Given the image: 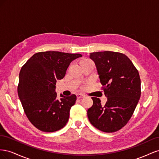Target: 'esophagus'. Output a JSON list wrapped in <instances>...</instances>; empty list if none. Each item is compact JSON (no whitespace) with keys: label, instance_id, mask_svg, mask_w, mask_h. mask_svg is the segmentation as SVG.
<instances>
[{"label":"esophagus","instance_id":"1","mask_svg":"<svg viewBox=\"0 0 159 159\" xmlns=\"http://www.w3.org/2000/svg\"><path fill=\"white\" fill-rule=\"evenodd\" d=\"M76 96H77V98H78V99H80V98H84V95L80 94V93H78V94L76 95Z\"/></svg>","mask_w":159,"mask_h":159}]
</instances>
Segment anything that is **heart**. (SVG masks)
Masks as SVG:
<instances>
[{
    "label": "heart",
    "mask_w": 159,
    "mask_h": 159,
    "mask_svg": "<svg viewBox=\"0 0 159 159\" xmlns=\"http://www.w3.org/2000/svg\"><path fill=\"white\" fill-rule=\"evenodd\" d=\"M88 60H84V61H87Z\"/></svg>",
    "instance_id": "1"
}]
</instances>
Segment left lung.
<instances>
[{"instance_id": "1", "label": "left lung", "mask_w": 159, "mask_h": 159, "mask_svg": "<svg viewBox=\"0 0 159 159\" xmlns=\"http://www.w3.org/2000/svg\"><path fill=\"white\" fill-rule=\"evenodd\" d=\"M89 58L95 64L107 101L102 105L99 98H91L93 103L88 110L89 121L103 132L119 131L131 117L141 97L138 70L127 56L119 52H93Z\"/></svg>"}]
</instances>
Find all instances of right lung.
<instances>
[{"mask_svg": "<svg viewBox=\"0 0 159 159\" xmlns=\"http://www.w3.org/2000/svg\"><path fill=\"white\" fill-rule=\"evenodd\" d=\"M80 54L56 51L34 54L19 74L18 94L24 111L34 126L42 131L54 132L68 123L76 95L57 98L56 81L65 76L71 62Z\"/></svg>", "mask_w": 159, "mask_h": 159, "instance_id": "obj_1", "label": "right lung"}]
</instances>
